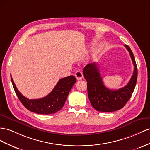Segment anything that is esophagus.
<instances>
[{
    "label": "esophagus",
    "instance_id": "esophagus-1",
    "mask_svg": "<svg viewBox=\"0 0 150 150\" xmlns=\"http://www.w3.org/2000/svg\"><path fill=\"white\" fill-rule=\"evenodd\" d=\"M75 76L76 79H77V80H81V79H82V78H83V75L82 72L81 71L78 70V71H76L75 72Z\"/></svg>",
    "mask_w": 150,
    "mask_h": 150
}]
</instances>
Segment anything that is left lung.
I'll return each instance as SVG.
<instances>
[{"mask_svg":"<svg viewBox=\"0 0 150 150\" xmlns=\"http://www.w3.org/2000/svg\"><path fill=\"white\" fill-rule=\"evenodd\" d=\"M134 66L133 75L129 83L118 90H111L103 83L99 68L96 63L87 64L83 68V75L87 82L88 97L92 106L98 112H112L120 110L131 97L137 79V68L131 49L125 45Z\"/></svg>","mask_w":150,"mask_h":150,"instance_id":"left-lung-1","label":"left lung"}]
</instances>
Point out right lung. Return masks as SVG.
<instances>
[{
	"mask_svg": "<svg viewBox=\"0 0 150 150\" xmlns=\"http://www.w3.org/2000/svg\"><path fill=\"white\" fill-rule=\"evenodd\" d=\"M11 79L15 93L25 108L30 112L42 115L55 113L62 108L69 93L76 80L73 75L61 79L53 90L45 97L38 99H29L20 93L13 78L11 77Z\"/></svg>",
	"mask_w": 150,
	"mask_h": 150,
	"instance_id": "obj_1",
	"label": "right lung"
}]
</instances>
